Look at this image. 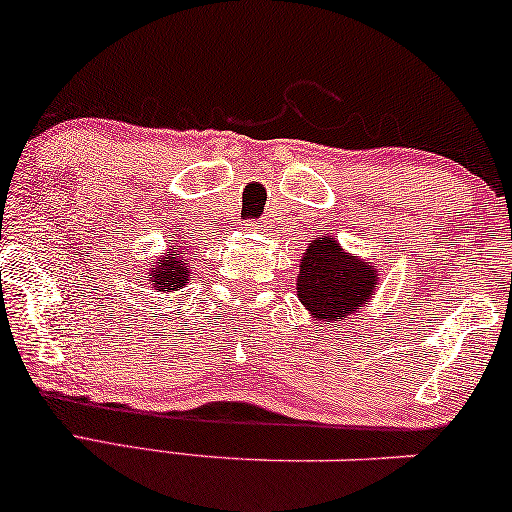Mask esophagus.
Masks as SVG:
<instances>
[{"instance_id": "34e87169", "label": "esophagus", "mask_w": 512, "mask_h": 512, "mask_svg": "<svg viewBox=\"0 0 512 512\" xmlns=\"http://www.w3.org/2000/svg\"><path fill=\"white\" fill-rule=\"evenodd\" d=\"M247 228H249V230H261L263 225L258 223V221H247Z\"/></svg>"}]
</instances>
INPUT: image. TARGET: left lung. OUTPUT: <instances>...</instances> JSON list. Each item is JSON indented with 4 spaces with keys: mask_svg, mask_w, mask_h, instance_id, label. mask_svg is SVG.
Returning <instances> with one entry per match:
<instances>
[{
    "mask_svg": "<svg viewBox=\"0 0 512 512\" xmlns=\"http://www.w3.org/2000/svg\"><path fill=\"white\" fill-rule=\"evenodd\" d=\"M376 265L345 256L336 237L310 244L298 272V301L322 322H341L364 308L376 287Z\"/></svg>",
    "mask_w": 512,
    "mask_h": 512,
    "instance_id": "left-lung-1",
    "label": "left lung"
}]
</instances>
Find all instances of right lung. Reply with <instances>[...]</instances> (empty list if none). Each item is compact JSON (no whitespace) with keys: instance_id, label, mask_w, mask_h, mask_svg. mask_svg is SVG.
<instances>
[{"instance_id":"1","label":"right lung","mask_w":512,"mask_h":512,"mask_svg":"<svg viewBox=\"0 0 512 512\" xmlns=\"http://www.w3.org/2000/svg\"><path fill=\"white\" fill-rule=\"evenodd\" d=\"M190 263L188 258L183 256L181 249H169L167 256H162L159 261L152 265L148 272V282L152 284V289L162 291H178L181 287H185L190 277Z\"/></svg>"}]
</instances>
